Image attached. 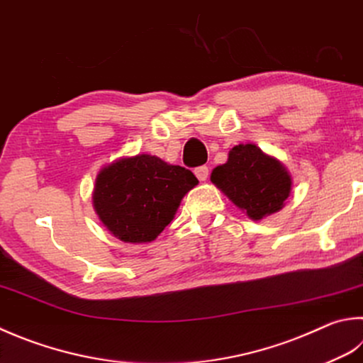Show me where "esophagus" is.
<instances>
[{
    "label": "esophagus",
    "instance_id": "obj_1",
    "mask_svg": "<svg viewBox=\"0 0 363 363\" xmlns=\"http://www.w3.org/2000/svg\"><path fill=\"white\" fill-rule=\"evenodd\" d=\"M194 174H196V177H197V179H199L201 182H205V180L208 179L210 170H208L207 166H201V167H197V169L194 170Z\"/></svg>",
    "mask_w": 363,
    "mask_h": 363
}]
</instances>
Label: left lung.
<instances>
[{"label": "left lung", "mask_w": 363, "mask_h": 363, "mask_svg": "<svg viewBox=\"0 0 363 363\" xmlns=\"http://www.w3.org/2000/svg\"><path fill=\"white\" fill-rule=\"evenodd\" d=\"M210 180L255 221L281 210L292 184L283 164L252 143L232 148L228 162L215 167Z\"/></svg>", "instance_id": "obj_1"}]
</instances>
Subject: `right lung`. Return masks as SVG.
Returning <instances> with one entry per match:
<instances>
[{"label":"right lung","instance_id":"add662e5","mask_svg":"<svg viewBox=\"0 0 363 363\" xmlns=\"http://www.w3.org/2000/svg\"><path fill=\"white\" fill-rule=\"evenodd\" d=\"M197 183L191 170L164 162L158 156L120 158L99 170L93 207L102 224L121 242H153Z\"/></svg>","mask_w":363,"mask_h":363}]
</instances>
